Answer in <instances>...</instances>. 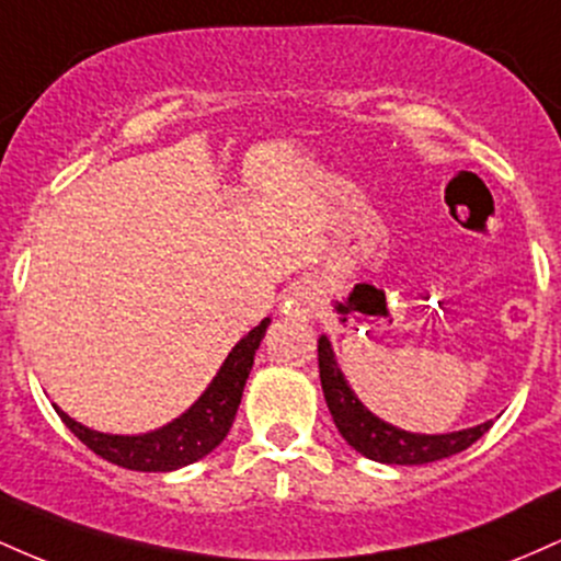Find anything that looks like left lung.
Returning <instances> with one entry per match:
<instances>
[{"mask_svg": "<svg viewBox=\"0 0 561 561\" xmlns=\"http://www.w3.org/2000/svg\"><path fill=\"white\" fill-rule=\"evenodd\" d=\"M319 377L321 390H324L327 405L334 424H337L340 435L345 437L347 446H353L366 459H375L379 465H430V461L448 459V456L459 454L480 440L493 422L478 424V427L461 430V433L450 435H414L405 430L392 427L377 420L371 411H366L347 382L340 375L337 364H334L330 340H319Z\"/></svg>", "mask_w": 561, "mask_h": 561, "instance_id": "left-lung-1", "label": "left lung"}]
</instances>
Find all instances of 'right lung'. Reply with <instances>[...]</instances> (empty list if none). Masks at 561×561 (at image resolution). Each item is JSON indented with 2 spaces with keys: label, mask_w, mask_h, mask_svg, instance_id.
<instances>
[{
  "label": "right lung",
  "mask_w": 561,
  "mask_h": 561,
  "mask_svg": "<svg viewBox=\"0 0 561 561\" xmlns=\"http://www.w3.org/2000/svg\"><path fill=\"white\" fill-rule=\"evenodd\" d=\"M268 319H263L248 337H242L224 362L210 388L199 396L186 414L173 420L165 427L147 435H105L73 422L68 414H60L66 427L96 456L107 459L111 465L137 469V472H171V469L186 467L192 461L203 459L229 433L240 409L244 379L253 369L255 351H259L263 334H266Z\"/></svg>",
  "instance_id": "add662e5"
}]
</instances>
